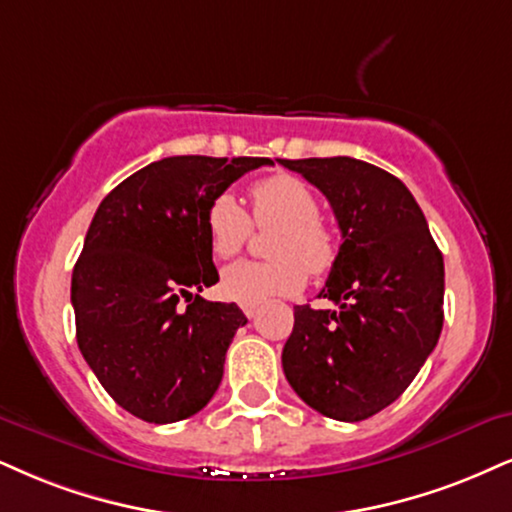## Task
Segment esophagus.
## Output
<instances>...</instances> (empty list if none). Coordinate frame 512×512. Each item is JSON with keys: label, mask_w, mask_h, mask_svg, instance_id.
Segmentation results:
<instances>
[{"label": "esophagus", "mask_w": 512, "mask_h": 512, "mask_svg": "<svg viewBox=\"0 0 512 512\" xmlns=\"http://www.w3.org/2000/svg\"><path fill=\"white\" fill-rule=\"evenodd\" d=\"M242 311H244L246 318H254V315H256V306H254V304H244Z\"/></svg>", "instance_id": "34e87169"}]
</instances>
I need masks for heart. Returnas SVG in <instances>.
Here are the masks:
<instances>
[{
    "mask_svg": "<svg viewBox=\"0 0 512 512\" xmlns=\"http://www.w3.org/2000/svg\"><path fill=\"white\" fill-rule=\"evenodd\" d=\"M254 223L277 227L270 235V261H239L223 270L220 289L237 304H263L273 296L296 294L311 275H325L337 261V235L320 220L313 189L294 175L280 173L251 187ZM208 246L218 258H232L249 242V213L232 194H218L204 216Z\"/></svg>",
    "mask_w": 512,
    "mask_h": 512,
    "instance_id": "b5f03b06",
    "label": "heart"
}]
</instances>
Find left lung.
Instances as JSON below:
<instances>
[{"label":"left lung","instance_id":"8db88e82","mask_svg":"<svg viewBox=\"0 0 512 512\" xmlns=\"http://www.w3.org/2000/svg\"><path fill=\"white\" fill-rule=\"evenodd\" d=\"M277 163L325 194L344 239L320 292L337 308H294L285 377L327 418L365 420L399 399L439 342L444 256L387 170L351 156Z\"/></svg>","mask_w":512,"mask_h":512}]
</instances>
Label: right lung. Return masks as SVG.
Masks as SVG:
<instances>
[{
  "mask_svg": "<svg viewBox=\"0 0 512 512\" xmlns=\"http://www.w3.org/2000/svg\"><path fill=\"white\" fill-rule=\"evenodd\" d=\"M270 159L168 156L106 194L73 268L82 358L118 406L168 425L199 413L223 380L246 315L201 299L218 282L204 216L218 194Z\"/></svg>",
  "mask_w": 512,
  "mask_h": 512,
  "instance_id": "obj_1",
  "label": "right lung"
}]
</instances>
